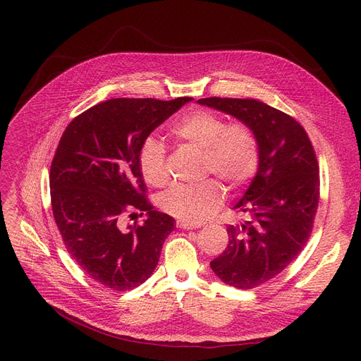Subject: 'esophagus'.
Wrapping results in <instances>:
<instances>
[{
	"mask_svg": "<svg viewBox=\"0 0 361 361\" xmlns=\"http://www.w3.org/2000/svg\"><path fill=\"white\" fill-rule=\"evenodd\" d=\"M177 228H183V230H195L199 228L200 224H190V222H185V221H177L176 222Z\"/></svg>",
	"mask_w": 361,
	"mask_h": 361,
	"instance_id": "34e87169",
	"label": "esophagus"
}]
</instances>
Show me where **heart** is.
I'll return each instance as SVG.
<instances>
[{"instance_id": "heart-1", "label": "heart", "mask_w": 361, "mask_h": 361, "mask_svg": "<svg viewBox=\"0 0 361 361\" xmlns=\"http://www.w3.org/2000/svg\"><path fill=\"white\" fill-rule=\"evenodd\" d=\"M176 140L200 149L202 176H216L228 188L249 184L260 165V140L252 124L235 120L226 123L221 114L196 108L184 112L169 128ZM137 165L143 180L154 187L168 183L166 152L154 136L143 139ZM225 190L214 178L169 188L158 199L161 209L181 221L199 224L212 216L222 204Z\"/></svg>"}]
</instances>
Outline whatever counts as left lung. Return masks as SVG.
Wrapping results in <instances>:
<instances>
[{"instance_id":"obj_1","label":"left lung","mask_w":361,"mask_h":361,"mask_svg":"<svg viewBox=\"0 0 361 361\" xmlns=\"http://www.w3.org/2000/svg\"><path fill=\"white\" fill-rule=\"evenodd\" d=\"M253 126L260 165L234 209L244 221L228 225L226 249L211 262L225 283L250 290L271 281L301 253L313 231L320 197L314 147L294 117L257 99L203 98Z\"/></svg>"}]
</instances>
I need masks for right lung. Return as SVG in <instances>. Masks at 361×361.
Wrapping results in <instances>:
<instances>
[{
	"label": "right lung",
	"mask_w": 361,
	"mask_h": 361,
	"mask_svg": "<svg viewBox=\"0 0 361 361\" xmlns=\"http://www.w3.org/2000/svg\"><path fill=\"white\" fill-rule=\"evenodd\" d=\"M192 98H112L74 117L49 169L51 206L73 260L94 282L128 291L155 271L174 218L154 211L137 165L152 131ZM147 214L125 228L126 216Z\"/></svg>",
	"instance_id": "add662e5"
}]
</instances>
